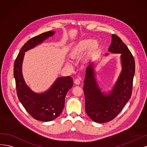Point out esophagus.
I'll use <instances>...</instances> for the list:
<instances>
[{"mask_svg":"<svg viewBox=\"0 0 147 147\" xmlns=\"http://www.w3.org/2000/svg\"><path fill=\"white\" fill-rule=\"evenodd\" d=\"M74 83H75L76 84H77V85H79V84H80V80H79L78 78L74 80Z\"/></svg>","mask_w":147,"mask_h":147,"instance_id":"obj_1","label":"esophagus"}]
</instances>
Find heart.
I'll return each mask as SVG.
<instances>
[{
    "mask_svg": "<svg viewBox=\"0 0 147 147\" xmlns=\"http://www.w3.org/2000/svg\"><path fill=\"white\" fill-rule=\"evenodd\" d=\"M99 48V42L96 40H91L90 39H84L77 42L71 50V57L74 59L82 55L87 49L90 53H93Z\"/></svg>",
    "mask_w": 147,
    "mask_h": 147,
    "instance_id": "obj_1",
    "label": "heart"
}]
</instances>
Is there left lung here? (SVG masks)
<instances>
[{"instance_id": "1", "label": "left lung", "mask_w": 147, "mask_h": 147, "mask_svg": "<svg viewBox=\"0 0 147 147\" xmlns=\"http://www.w3.org/2000/svg\"><path fill=\"white\" fill-rule=\"evenodd\" d=\"M108 51L120 54L121 71L112 90L103 93L98 86L94 72V65L91 63L86 69L84 92L86 111L92 120L106 123L115 118L129 100L135 73V61L127 47L119 37L112 35V42ZM108 54H106L107 55Z\"/></svg>"}]
</instances>
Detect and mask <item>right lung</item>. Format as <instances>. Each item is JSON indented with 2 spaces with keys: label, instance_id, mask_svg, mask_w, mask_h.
I'll return each mask as SVG.
<instances>
[{
  "label": "right lung",
  "instance_id": "obj_1",
  "mask_svg": "<svg viewBox=\"0 0 147 147\" xmlns=\"http://www.w3.org/2000/svg\"><path fill=\"white\" fill-rule=\"evenodd\" d=\"M54 34V31L42 33L27 41L22 47L14 64V77L19 100L33 118L42 121L53 120L62 112L66 94L73 86V78L71 76L58 78L48 90L36 93L26 84L22 73V65L26 51L41 44Z\"/></svg>",
  "mask_w": 147,
  "mask_h": 147
}]
</instances>
